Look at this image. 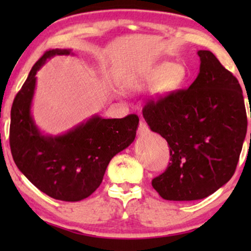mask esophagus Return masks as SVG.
I'll use <instances>...</instances> for the list:
<instances>
[{"mask_svg": "<svg viewBox=\"0 0 251 251\" xmlns=\"http://www.w3.org/2000/svg\"><path fill=\"white\" fill-rule=\"evenodd\" d=\"M149 132V126H147L146 122L144 120H140L139 126H138V133L139 135H145V133Z\"/></svg>", "mask_w": 251, "mask_h": 251, "instance_id": "1", "label": "esophagus"}]
</instances>
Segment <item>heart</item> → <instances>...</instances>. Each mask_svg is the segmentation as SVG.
Masks as SVG:
<instances>
[{"label": "heart", "instance_id": "heart-1", "mask_svg": "<svg viewBox=\"0 0 251 251\" xmlns=\"http://www.w3.org/2000/svg\"><path fill=\"white\" fill-rule=\"evenodd\" d=\"M187 76V71L184 66L164 61L147 72L145 83L156 85L155 94L161 97H167L179 90L186 82Z\"/></svg>", "mask_w": 251, "mask_h": 251}]
</instances>
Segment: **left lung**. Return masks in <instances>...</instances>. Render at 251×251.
<instances>
[{"instance_id":"8db88e82","label":"left lung","mask_w":251,"mask_h":251,"mask_svg":"<svg viewBox=\"0 0 251 251\" xmlns=\"http://www.w3.org/2000/svg\"><path fill=\"white\" fill-rule=\"evenodd\" d=\"M198 54L200 73L190 88L150 99L143 108L151 130L169 145L168 168L152 180L164 200H200L221 188L234 175L246 138L238 78L210 51Z\"/></svg>"}]
</instances>
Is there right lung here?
<instances>
[{
    "label": "right lung",
    "mask_w": 251,
    "mask_h": 251,
    "mask_svg": "<svg viewBox=\"0 0 251 251\" xmlns=\"http://www.w3.org/2000/svg\"><path fill=\"white\" fill-rule=\"evenodd\" d=\"M70 53L48 50L32 67L11 107L10 149L16 166L34 186L56 200L75 202L99 187L112 157L135 139L139 119L95 115L64 135H42L30 114L36 72L48 58Z\"/></svg>",
    "instance_id": "obj_1"
}]
</instances>
